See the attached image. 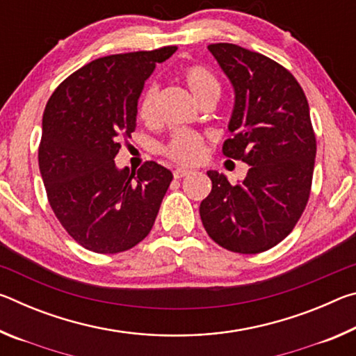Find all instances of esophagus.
I'll return each mask as SVG.
<instances>
[{
  "label": "esophagus",
  "instance_id": "esophagus-1",
  "mask_svg": "<svg viewBox=\"0 0 356 356\" xmlns=\"http://www.w3.org/2000/svg\"><path fill=\"white\" fill-rule=\"evenodd\" d=\"M172 174H174V177H176V179H182V177L190 176L191 170H185V168H177V170H174Z\"/></svg>",
  "mask_w": 356,
  "mask_h": 356
}]
</instances>
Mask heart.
Returning <instances> with one entry per match:
<instances>
[{"label":"heart","mask_w":356,"mask_h":356,"mask_svg":"<svg viewBox=\"0 0 356 356\" xmlns=\"http://www.w3.org/2000/svg\"><path fill=\"white\" fill-rule=\"evenodd\" d=\"M182 80L200 104L207 99L218 100L221 84L212 70L204 65H188L182 72ZM159 114V88L149 84L138 105V116L144 122H154ZM163 152L180 165H195L204 155V138L195 131L177 130L171 135L163 147Z\"/></svg>","instance_id":"obj_1"}]
</instances>
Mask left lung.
<instances>
[{"instance_id":"left-lung-1","label":"left lung","mask_w":356,"mask_h":356,"mask_svg":"<svg viewBox=\"0 0 356 356\" xmlns=\"http://www.w3.org/2000/svg\"><path fill=\"white\" fill-rule=\"evenodd\" d=\"M209 51L236 95L222 154L250 170L237 185L207 171L212 191L200 206L201 220L222 248L256 254L286 238L308 202L316 160L309 105L291 72L261 53L234 44Z\"/></svg>"}]
</instances>
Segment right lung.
<instances>
[{"mask_svg":"<svg viewBox=\"0 0 356 356\" xmlns=\"http://www.w3.org/2000/svg\"><path fill=\"white\" fill-rule=\"evenodd\" d=\"M177 47L99 58L51 94L42 119L39 170L48 202L83 248L114 254L152 229L172 172L146 161L136 172L114 163L136 127L138 99L156 63Z\"/></svg>","mask_w":356,"mask_h":356,"instance_id":"add662e5","label":"right lung"}]
</instances>
